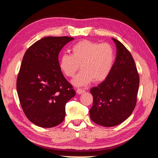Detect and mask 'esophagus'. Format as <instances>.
Returning a JSON list of instances; mask_svg holds the SVG:
<instances>
[{
	"label": "esophagus",
	"instance_id": "obj_1",
	"mask_svg": "<svg viewBox=\"0 0 158 158\" xmlns=\"http://www.w3.org/2000/svg\"><path fill=\"white\" fill-rule=\"evenodd\" d=\"M83 92H85L84 89H82L81 88H78L77 89V93L78 94H81L83 93Z\"/></svg>",
	"mask_w": 158,
	"mask_h": 158
}]
</instances>
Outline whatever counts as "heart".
Here are the masks:
<instances>
[{"label":"heart","instance_id":"b5f03b06","mask_svg":"<svg viewBox=\"0 0 158 158\" xmlns=\"http://www.w3.org/2000/svg\"><path fill=\"white\" fill-rule=\"evenodd\" d=\"M71 51L72 55L64 53L60 57L59 66L64 75L73 77L81 66L82 70L72 80L75 86H85L93 81H103L110 75L115 59L110 44L85 40L77 42Z\"/></svg>","mask_w":158,"mask_h":158}]
</instances>
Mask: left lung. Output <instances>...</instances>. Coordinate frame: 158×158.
Here are the masks:
<instances>
[{"mask_svg":"<svg viewBox=\"0 0 158 158\" xmlns=\"http://www.w3.org/2000/svg\"><path fill=\"white\" fill-rule=\"evenodd\" d=\"M112 40L116 47L112 70L104 81L90 89L93 96L90 118L103 127L118 125L131 115L136 104L140 82L131 54L118 40Z\"/></svg>","mask_w":158,"mask_h":158,"instance_id":"1","label":"left lung"}]
</instances>
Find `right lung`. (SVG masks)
Masks as SVG:
<instances>
[{
    "label": "right lung",
    "mask_w": 158,
    "mask_h": 158,
    "mask_svg": "<svg viewBox=\"0 0 158 158\" xmlns=\"http://www.w3.org/2000/svg\"><path fill=\"white\" fill-rule=\"evenodd\" d=\"M73 38L45 37L27 49L18 73L16 89L27 118L40 127L60 125L66 115V104L75 97L73 86L59 66L58 56Z\"/></svg>",
    "instance_id": "1"
}]
</instances>
